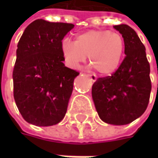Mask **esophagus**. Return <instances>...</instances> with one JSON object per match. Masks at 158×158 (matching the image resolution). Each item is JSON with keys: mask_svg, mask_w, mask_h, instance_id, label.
Segmentation results:
<instances>
[{"mask_svg": "<svg viewBox=\"0 0 158 158\" xmlns=\"http://www.w3.org/2000/svg\"><path fill=\"white\" fill-rule=\"evenodd\" d=\"M88 76H89V77H90V79H91L93 82H95V81L97 80V76H95V75H88Z\"/></svg>", "mask_w": 158, "mask_h": 158, "instance_id": "obj_1", "label": "esophagus"}]
</instances>
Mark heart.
<instances>
[{
	"mask_svg": "<svg viewBox=\"0 0 158 158\" xmlns=\"http://www.w3.org/2000/svg\"><path fill=\"white\" fill-rule=\"evenodd\" d=\"M61 53L66 64L78 69L87 56L90 64L103 76H110L118 69L125 52L123 37L117 32L104 30H89L77 35L76 41L65 39Z\"/></svg>",
	"mask_w": 158,
	"mask_h": 158,
	"instance_id": "1",
	"label": "heart"
}]
</instances>
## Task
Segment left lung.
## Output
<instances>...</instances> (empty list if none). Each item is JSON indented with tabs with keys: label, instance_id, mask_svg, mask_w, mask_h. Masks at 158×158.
Masks as SVG:
<instances>
[{
	"label": "left lung",
	"instance_id": "8db88e82",
	"mask_svg": "<svg viewBox=\"0 0 158 158\" xmlns=\"http://www.w3.org/2000/svg\"><path fill=\"white\" fill-rule=\"evenodd\" d=\"M125 41L126 57L111 76L92 85V98L99 118L106 123L127 125L142 116L149 104L151 81L145 46L127 24L114 25Z\"/></svg>",
	"mask_w": 158,
	"mask_h": 158
}]
</instances>
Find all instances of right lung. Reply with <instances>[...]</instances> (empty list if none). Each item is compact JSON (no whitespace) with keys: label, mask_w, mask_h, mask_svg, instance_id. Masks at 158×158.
<instances>
[{"label":"right lung","mask_w":158,"mask_h":158,"mask_svg":"<svg viewBox=\"0 0 158 158\" xmlns=\"http://www.w3.org/2000/svg\"><path fill=\"white\" fill-rule=\"evenodd\" d=\"M74 24L37 19L19 40L13 70L14 98L28 123L58 124L64 118L79 75L65 67L61 41Z\"/></svg>","instance_id":"right-lung-1"}]
</instances>
